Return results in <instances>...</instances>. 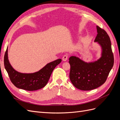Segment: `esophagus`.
<instances>
[{
    "label": "esophagus",
    "instance_id": "obj_1",
    "mask_svg": "<svg viewBox=\"0 0 120 120\" xmlns=\"http://www.w3.org/2000/svg\"><path fill=\"white\" fill-rule=\"evenodd\" d=\"M68 55L66 54L63 56L62 59L64 61H66L68 60Z\"/></svg>",
    "mask_w": 120,
    "mask_h": 120
}]
</instances>
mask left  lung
<instances>
[{"mask_svg":"<svg viewBox=\"0 0 120 120\" xmlns=\"http://www.w3.org/2000/svg\"><path fill=\"white\" fill-rule=\"evenodd\" d=\"M97 29L98 34L95 41L98 42L102 48L100 59L90 63H85L76 56L69 59L70 80L75 88L82 90L95 89L104 84L114 65L109 36L104 29L98 26Z\"/></svg>","mask_w":120,"mask_h":120,"instance_id":"left-lung-1","label":"left lung"}]
</instances>
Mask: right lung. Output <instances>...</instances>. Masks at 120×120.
I'll use <instances>...</instances> for the list:
<instances>
[{
	"label": "right lung",
	"instance_id": "right-lung-1",
	"mask_svg": "<svg viewBox=\"0 0 120 120\" xmlns=\"http://www.w3.org/2000/svg\"><path fill=\"white\" fill-rule=\"evenodd\" d=\"M61 61L58 59L47 64L39 71L33 74H22L14 70L11 66L8 56V49L4 57V64L9 79L18 88L33 91L43 88L48 83L54 68Z\"/></svg>",
	"mask_w": 120,
	"mask_h": 120
}]
</instances>
